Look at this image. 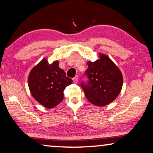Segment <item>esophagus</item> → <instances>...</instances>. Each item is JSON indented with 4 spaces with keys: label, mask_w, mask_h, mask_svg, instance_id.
<instances>
[{
    "label": "esophagus",
    "mask_w": 153,
    "mask_h": 153,
    "mask_svg": "<svg viewBox=\"0 0 153 153\" xmlns=\"http://www.w3.org/2000/svg\"><path fill=\"white\" fill-rule=\"evenodd\" d=\"M73 81H74V83H77V82H78V77L76 76L74 77V78H73Z\"/></svg>",
    "instance_id": "obj_1"
}]
</instances>
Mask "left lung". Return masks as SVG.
<instances>
[{"instance_id":"8db88e82","label":"left lung","mask_w":153,"mask_h":153,"mask_svg":"<svg viewBox=\"0 0 153 153\" xmlns=\"http://www.w3.org/2000/svg\"><path fill=\"white\" fill-rule=\"evenodd\" d=\"M86 70L87 83L81 86L88 101L94 105L104 106L110 104L119 95L123 85V76L115 63L108 56L100 53V59L87 62Z\"/></svg>"}]
</instances>
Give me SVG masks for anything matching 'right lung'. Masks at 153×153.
I'll list each match as a JSON object with an SVG mask.
<instances>
[{
    "mask_svg": "<svg viewBox=\"0 0 153 153\" xmlns=\"http://www.w3.org/2000/svg\"><path fill=\"white\" fill-rule=\"evenodd\" d=\"M58 61L49 64L43 58L29 73L28 85L33 98L47 108H52L62 101L63 91L73 80L59 67Z\"/></svg>",
    "mask_w": 153,
    "mask_h": 153,
    "instance_id": "add662e5",
    "label": "right lung"
}]
</instances>
